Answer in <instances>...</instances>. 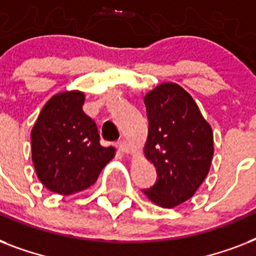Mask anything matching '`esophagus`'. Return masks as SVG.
I'll use <instances>...</instances> for the list:
<instances>
[{
	"instance_id": "34e87169",
	"label": "esophagus",
	"mask_w": 256,
	"mask_h": 256,
	"mask_svg": "<svg viewBox=\"0 0 256 256\" xmlns=\"http://www.w3.org/2000/svg\"><path fill=\"white\" fill-rule=\"evenodd\" d=\"M116 146H118V148H120V152H126V154H128V152H132V144H128V140H118V142H116Z\"/></svg>"
}]
</instances>
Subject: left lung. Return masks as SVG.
<instances>
[{"label": "left lung", "instance_id": "obj_1", "mask_svg": "<svg viewBox=\"0 0 256 256\" xmlns=\"http://www.w3.org/2000/svg\"><path fill=\"white\" fill-rule=\"evenodd\" d=\"M148 134L144 152L158 179L144 190L152 203L172 208L195 194L210 170L214 136L192 96L172 82L144 96Z\"/></svg>", "mask_w": 256, "mask_h": 256}]
</instances>
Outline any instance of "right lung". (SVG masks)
I'll use <instances>...</instances> for the list:
<instances>
[{
    "instance_id": "right-lung-1",
    "label": "right lung",
    "mask_w": 256,
    "mask_h": 256,
    "mask_svg": "<svg viewBox=\"0 0 256 256\" xmlns=\"http://www.w3.org/2000/svg\"><path fill=\"white\" fill-rule=\"evenodd\" d=\"M85 94L64 92L50 98L32 128V160L38 179L53 192L72 195L96 183L116 156L104 148L96 122L82 110Z\"/></svg>"
}]
</instances>
